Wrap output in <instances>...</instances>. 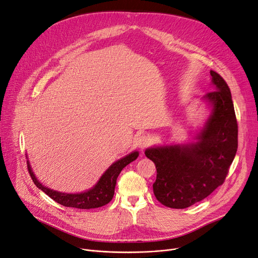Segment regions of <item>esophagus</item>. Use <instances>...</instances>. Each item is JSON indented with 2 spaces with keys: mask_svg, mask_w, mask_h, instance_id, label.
<instances>
[{
  "mask_svg": "<svg viewBox=\"0 0 258 258\" xmlns=\"http://www.w3.org/2000/svg\"><path fill=\"white\" fill-rule=\"evenodd\" d=\"M151 142H152L151 137H150V136H146V135H143V136H141V137H140V138L138 139L137 144H138L140 150L143 151V150H145V148H146L148 145L151 144Z\"/></svg>",
  "mask_w": 258,
  "mask_h": 258,
  "instance_id": "1",
  "label": "esophagus"
}]
</instances>
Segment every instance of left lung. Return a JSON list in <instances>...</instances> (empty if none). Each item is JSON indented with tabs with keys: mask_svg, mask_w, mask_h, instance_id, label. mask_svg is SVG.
I'll return each mask as SVG.
<instances>
[{
	"mask_svg": "<svg viewBox=\"0 0 258 258\" xmlns=\"http://www.w3.org/2000/svg\"><path fill=\"white\" fill-rule=\"evenodd\" d=\"M213 90L201 98L208 115L194 141L154 145L145 155L157 169L153 184L157 200L185 209L204 200L225 181L238 148V124L226 82L210 71Z\"/></svg>",
	"mask_w": 258,
	"mask_h": 258,
	"instance_id": "obj_1",
	"label": "left lung"
}]
</instances>
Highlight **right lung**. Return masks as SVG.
Here are the masks:
<instances>
[{
  "mask_svg": "<svg viewBox=\"0 0 258 258\" xmlns=\"http://www.w3.org/2000/svg\"><path fill=\"white\" fill-rule=\"evenodd\" d=\"M139 157V152L134 151L130 154L126 155L124 157L116 160L112 165L108 167L105 172L100 176L99 181L93 185L90 189H87L82 192H62L49 188V187L43 185L38 181V178L35 176L29 158L27 156L28 169L31 177H32L34 184L41 190H43L47 196L53 199L58 204L69 207V208H77V209H95L100 208L107 205L113 199L114 190L116 186V179L118 177L121 170L129 165L130 162L136 160Z\"/></svg>",
  "mask_w": 258,
  "mask_h": 258,
  "instance_id": "add662e5",
  "label": "right lung"
}]
</instances>
